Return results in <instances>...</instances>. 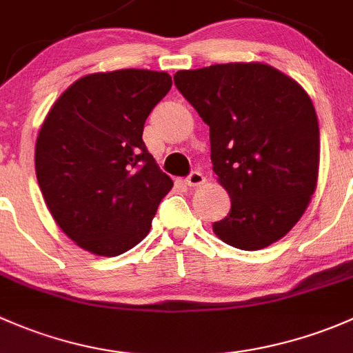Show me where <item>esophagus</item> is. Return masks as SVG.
<instances>
[{
	"label": "esophagus",
	"mask_w": 353,
	"mask_h": 353,
	"mask_svg": "<svg viewBox=\"0 0 353 353\" xmlns=\"http://www.w3.org/2000/svg\"><path fill=\"white\" fill-rule=\"evenodd\" d=\"M188 187H201V185L205 183V176L201 172H192L190 175L187 176Z\"/></svg>",
	"instance_id": "1"
}]
</instances>
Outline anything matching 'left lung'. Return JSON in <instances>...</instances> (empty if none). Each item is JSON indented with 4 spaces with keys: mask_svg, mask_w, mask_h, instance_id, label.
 I'll list each match as a JSON object with an SVG mask.
<instances>
[{
    "mask_svg": "<svg viewBox=\"0 0 353 353\" xmlns=\"http://www.w3.org/2000/svg\"><path fill=\"white\" fill-rule=\"evenodd\" d=\"M209 125L210 159L231 197L212 224L239 250L270 246L296 226L318 183L319 127L303 86L263 63L214 64L175 74Z\"/></svg>",
    "mask_w": 353,
    "mask_h": 353,
    "instance_id": "left-lung-1",
    "label": "left lung"
}]
</instances>
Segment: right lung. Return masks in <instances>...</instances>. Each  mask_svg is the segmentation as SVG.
<instances>
[{"instance_id": "right-lung-1", "label": "right lung", "mask_w": 353, "mask_h": 353, "mask_svg": "<svg viewBox=\"0 0 353 353\" xmlns=\"http://www.w3.org/2000/svg\"><path fill=\"white\" fill-rule=\"evenodd\" d=\"M172 76L119 69L79 78L57 98L35 143L47 209L79 248L117 256L143 241L173 181L143 141Z\"/></svg>"}]
</instances>
